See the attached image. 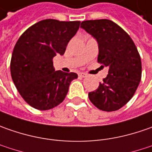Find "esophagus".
I'll return each mask as SVG.
<instances>
[{
    "label": "esophagus",
    "mask_w": 152,
    "mask_h": 152,
    "mask_svg": "<svg viewBox=\"0 0 152 152\" xmlns=\"http://www.w3.org/2000/svg\"><path fill=\"white\" fill-rule=\"evenodd\" d=\"M78 75H79V76H81V77H86V76H87V74L85 73V72H80Z\"/></svg>",
    "instance_id": "obj_1"
}]
</instances>
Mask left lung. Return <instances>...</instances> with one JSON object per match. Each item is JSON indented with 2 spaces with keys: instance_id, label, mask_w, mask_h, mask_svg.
<instances>
[{
  "instance_id": "obj_1",
  "label": "left lung",
  "mask_w": 152,
  "mask_h": 152,
  "mask_svg": "<svg viewBox=\"0 0 152 152\" xmlns=\"http://www.w3.org/2000/svg\"><path fill=\"white\" fill-rule=\"evenodd\" d=\"M81 28L97 40V62L109 68L97 90L88 93L89 99L100 110L116 111L132 98L141 79L137 48L129 35L111 20L84 21Z\"/></svg>"
}]
</instances>
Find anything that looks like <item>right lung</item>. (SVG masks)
<instances>
[{"label":"right lung","mask_w":152,"mask_h":152,"mask_svg":"<svg viewBox=\"0 0 152 152\" xmlns=\"http://www.w3.org/2000/svg\"><path fill=\"white\" fill-rule=\"evenodd\" d=\"M81 22L45 19L20 36L11 60V75L20 95L31 107L49 110L64 101L74 72L55 71L53 58L64 55Z\"/></svg>","instance_id":"add662e5"}]
</instances>
